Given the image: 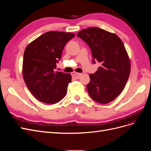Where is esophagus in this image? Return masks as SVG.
Segmentation results:
<instances>
[{
    "instance_id": "esophagus-1",
    "label": "esophagus",
    "mask_w": 151,
    "mask_h": 151,
    "mask_svg": "<svg viewBox=\"0 0 151 151\" xmlns=\"http://www.w3.org/2000/svg\"><path fill=\"white\" fill-rule=\"evenodd\" d=\"M81 74H80V73H77V72H73L72 74V77L75 79H78L79 77L81 76Z\"/></svg>"
}]
</instances>
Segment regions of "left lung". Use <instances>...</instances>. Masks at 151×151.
<instances>
[{
  "mask_svg": "<svg viewBox=\"0 0 151 151\" xmlns=\"http://www.w3.org/2000/svg\"><path fill=\"white\" fill-rule=\"evenodd\" d=\"M88 45L93 63H101L89 74L86 86L90 97L101 104L113 101L124 89L130 72V63L124 45L118 36L96 27L84 29L77 35Z\"/></svg>",
  "mask_w": 151,
  "mask_h": 151,
  "instance_id": "left-lung-1",
  "label": "left lung"
}]
</instances>
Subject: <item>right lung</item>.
<instances>
[{
    "mask_svg": "<svg viewBox=\"0 0 151 151\" xmlns=\"http://www.w3.org/2000/svg\"><path fill=\"white\" fill-rule=\"evenodd\" d=\"M74 36L71 33L48 31L26 47L22 75L31 94L41 102L55 104L65 97L71 75L55 69L65 45Z\"/></svg>",
    "mask_w": 151,
    "mask_h": 151,
    "instance_id": "obj_1",
    "label": "right lung"
}]
</instances>
